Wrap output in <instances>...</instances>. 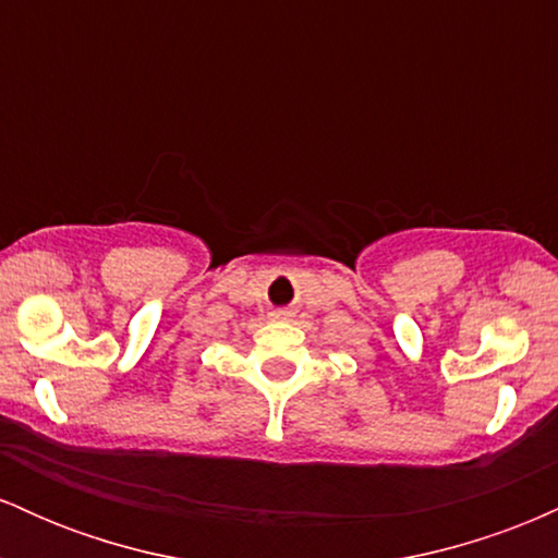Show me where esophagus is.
Here are the masks:
<instances>
[{
	"label": "esophagus",
	"mask_w": 558,
	"mask_h": 558,
	"mask_svg": "<svg viewBox=\"0 0 558 558\" xmlns=\"http://www.w3.org/2000/svg\"><path fill=\"white\" fill-rule=\"evenodd\" d=\"M270 317L280 319V323H286V319L293 317V312L291 310H275V312H270Z\"/></svg>",
	"instance_id": "esophagus-1"
}]
</instances>
